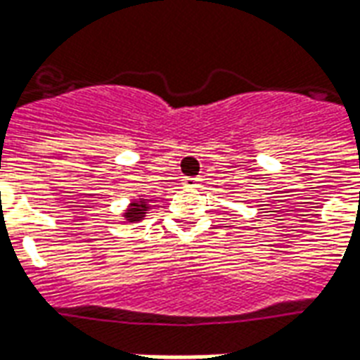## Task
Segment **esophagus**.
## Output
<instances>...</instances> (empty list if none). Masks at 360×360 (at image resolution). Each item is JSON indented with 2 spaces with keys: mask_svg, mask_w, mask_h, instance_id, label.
Wrapping results in <instances>:
<instances>
[{
  "mask_svg": "<svg viewBox=\"0 0 360 360\" xmlns=\"http://www.w3.org/2000/svg\"><path fill=\"white\" fill-rule=\"evenodd\" d=\"M183 185L188 188H196L198 187V179L196 177H183Z\"/></svg>",
  "mask_w": 360,
  "mask_h": 360,
  "instance_id": "obj_1",
  "label": "esophagus"
}]
</instances>
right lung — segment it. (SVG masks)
Masks as SVG:
<instances>
[{
  "instance_id": "1",
  "label": "right lung",
  "mask_w": 360,
  "mask_h": 360,
  "mask_svg": "<svg viewBox=\"0 0 360 360\" xmlns=\"http://www.w3.org/2000/svg\"><path fill=\"white\" fill-rule=\"evenodd\" d=\"M144 214H146V204H144V200H141V204H131V208L125 212V218L127 221H139V219L144 218Z\"/></svg>"
}]
</instances>
